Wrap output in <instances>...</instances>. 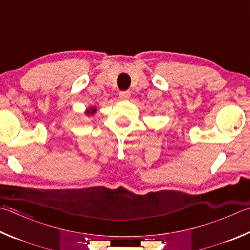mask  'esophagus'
<instances>
[{"instance_id":"esophagus-1","label":"esophagus","mask_w":250,"mask_h":250,"mask_svg":"<svg viewBox=\"0 0 250 250\" xmlns=\"http://www.w3.org/2000/svg\"><path fill=\"white\" fill-rule=\"evenodd\" d=\"M130 96H131L130 92H120V93H119L120 99H124V101H126V99H129Z\"/></svg>"}]
</instances>
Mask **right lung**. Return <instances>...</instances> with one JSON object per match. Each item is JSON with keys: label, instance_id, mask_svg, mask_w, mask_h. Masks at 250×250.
<instances>
[{"label": "right lung", "instance_id": "1", "mask_svg": "<svg viewBox=\"0 0 250 250\" xmlns=\"http://www.w3.org/2000/svg\"><path fill=\"white\" fill-rule=\"evenodd\" d=\"M96 112V107H89L88 109H86V111H85V113L87 116H89V115H94V113Z\"/></svg>", "mask_w": 250, "mask_h": 250}]
</instances>
